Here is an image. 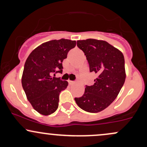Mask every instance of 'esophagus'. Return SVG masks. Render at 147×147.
Wrapping results in <instances>:
<instances>
[{
    "mask_svg": "<svg viewBox=\"0 0 147 147\" xmlns=\"http://www.w3.org/2000/svg\"><path fill=\"white\" fill-rule=\"evenodd\" d=\"M68 83L70 85H72V84H74L75 83V82H74V81H70V80H68Z\"/></svg>",
    "mask_w": 147,
    "mask_h": 147,
    "instance_id": "34e87169",
    "label": "esophagus"
}]
</instances>
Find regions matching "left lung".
<instances>
[{
	"instance_id": "8db88e82",
	"label": "left lung",
	"mask_w": 147,
	"mask_h": 147,
	"mask_svg": "<svg viewBox=\"0 0 147 147\" xmlns=\"http://www.w3.org/2000/svg\"><path fill=\"white\" fill-rule=\"evenodd\" d=\"M77 45L86 57L90 72L97 77L93 85L86 86L84 95L75 100L86 112H100L116 99L125 82L124 55L105 41L88 38L77 41Z\"/></svg>"
}]
</instances>
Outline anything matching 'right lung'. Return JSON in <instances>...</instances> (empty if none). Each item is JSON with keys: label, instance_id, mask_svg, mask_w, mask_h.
Masks as SVG:
<instances>
[{"label": "right lung", "instance_id": "1", "mask_svg": "<svg viewBox=\"0 0 147 147\" xmlns=\"http://www.w3.org/2000/svg\"><path fill=\"white\" fill-rule=\"evenodd\" d=\"M75 45V41L52 40L35 48L27 59L22 86L28 101L40 114L49 115L58 109L60 92L68 83L52 75L62 73V62Z\"/></svg>", "mask_w": 147, "mask_h": 147}]
</instances>
